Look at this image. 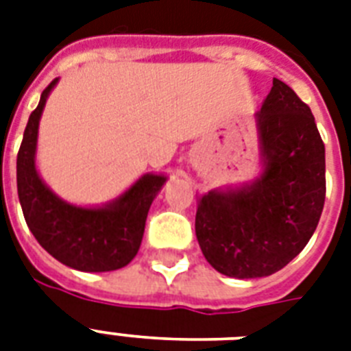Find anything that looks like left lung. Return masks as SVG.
Listing matches in <instances>:
<instances>
[{
  "label": "left lung",
  "mask_w": 351,
  "mask_h": 351,
  "mask_svg": "<svg viewBox=\"0 0 351 351\" xmlns=\"http://www.w3.org/2000/svg\"><path fill=\"white\" fill-rule=\"evenodd\" d=\"M261 175L198 197L195 231L222 275L258 278L293 261L315 231L326 197V160L315 118L291 87L273 78L255 114Z\"/></svg>",
  "instance_id": "1"
}]
</instances>
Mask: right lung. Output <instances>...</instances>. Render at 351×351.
I'll return each instance as SVG.
<instances>
[{
	"mask_svg": "<svg viewBox=\"0 0 351 351\" xmlns=\"http://www.w3.org/2000/svg\"><path fill=\"white\" fill-rule=\"evenodd\" d=\"M58 78L41 93L25 127L16 162L18 197L25 222L47 253L78 271H114L136 256L149 208L167 180L145 173L111 202L95 208L69 204L47 186L36 169L38 127Z\"/></svg>",
	"mask_w": 351,
	"mask_h": 351,
	"instance_id": "right-lung-1",
	"label": "right lung"
}]
</instances>
